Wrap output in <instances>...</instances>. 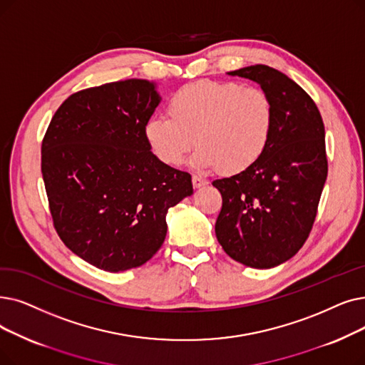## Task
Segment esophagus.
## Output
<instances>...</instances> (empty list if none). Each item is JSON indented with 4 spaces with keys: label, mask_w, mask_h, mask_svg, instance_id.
Returning a JSON list of instances; mask_svg holds the SVG:
<instances>
[{
    "label": "esophagus",
    "mask_w": 365,
    "mask_h": 365,
    "mask_svg": "<svg viewBox=\"0 0 365 365\" xmlns=\"http://www.w3.org/2000/svg\"><path fill=\"white\" fill-rule=\"evenodd\" d=\"M192 185H194V187H201V186L207 185V180L200 178V176H192Z\"/></svg>",
    "instance_id": "obj_1"
}]
</instances>
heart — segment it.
Here are the masks:
<instances>
[{
  "label": "heart",
  "instance_id": "heart-1",
  "mask_svg": "<svg viewBox=\"0 0 365 365\" xmlns=\"http://www.w3.org/2000/svg\"><path fill=\"white\" fill-rule=\"evenodd\" d=\"M167 116L145 123V138L163 164L176 167L197 145L194 165L235 174L257 164L273 135L274 110L268 95L237 82L200 81L182 86Z\"/></svg>",
  "mask_w": 365,
  "mask_h": 365
}]
</instances>
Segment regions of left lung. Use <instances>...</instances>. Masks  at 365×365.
Instances as JSON below:
<instances>
[{
  "label": "left lung",
  "instance_id": "obj_1",
  "mask_svg": "<svg viewBox=\"0 0 365 365\" xmlns=\"http://www.w3.org/2000/svg\"><path fill=\"white\" fill-rule=\"evenodd\" d=\"M230 76L257 82L274 110L273 135L261 160L213 186L222 195L215 232L234 261L272 268L303 247L327 180L325 128L310 95L268 66Z\"/></svg>",
  "mask_w": 365,
  "mask_h": 365
}]
</instances>
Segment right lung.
I'll list each match as a JSON object with an SVG mask.
<instances>
[{
	"mask_svg": "<svg viewBox=\"0 0 365 365\" xmlns=\"http://www.w3.org/2000/svg\"><path fill=\"white\" fill-rule=\"evenodd\" d=\"M161 97L130 78L78 91L61 104L41 143V174L64 245L100 270L148 262L167 235L170 207L192 195L191 174L150 152L145 123Z\"/></svg>",
	"mask_w": 365,
	"mask_h": 365,
	"instance_id": "obj_1",
	"label": "right lung"
}]
</instances>
